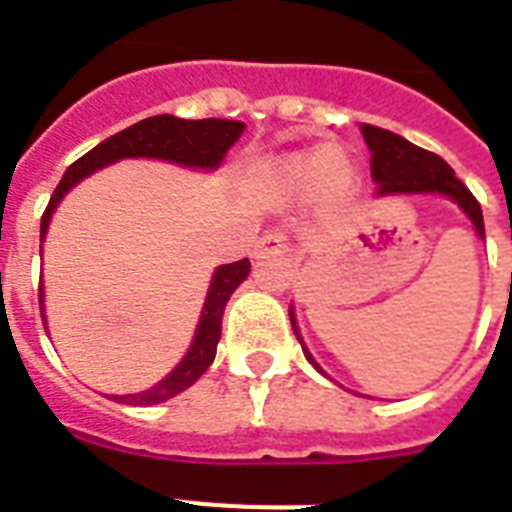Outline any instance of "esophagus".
Wrapping results in <instances>:
<instances>
[{"mask_svg": "<svg viewBox=\"0 0 512 512\" xmlns=\"http://www.w3.org/2000/svg\"><path fill=\"white\" fill-rule=\"evenodd\" d=\"M289 249V239L287 233L281 231H265L257 241V255H284Z\"/></svg>", "mask_w": 512, "mask_h": 512, "instance_id": "1", "label": "esophagus"}]
</instances>
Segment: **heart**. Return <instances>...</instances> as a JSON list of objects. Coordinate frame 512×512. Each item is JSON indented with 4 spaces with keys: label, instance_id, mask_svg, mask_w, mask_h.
<instances>
[{
    "label": "heart",
    "instance_id": "b5f03b06",
    "mask_svg": "<svg viewBox=\"0 0 512 512\" xmlns=\"http://www.w3.org/2000/svg\"><path fill=\"white\" fill-rule=\"evenodd\" d=\"M356 170L345 159L342 148H305L276 159L265 172V191L273 201L289 204L316 191L321 201L335 204L345 199L353 188Z\"/></svg>",
    "mask_w": 512,
    "mask_h": 512
}]
</instances>
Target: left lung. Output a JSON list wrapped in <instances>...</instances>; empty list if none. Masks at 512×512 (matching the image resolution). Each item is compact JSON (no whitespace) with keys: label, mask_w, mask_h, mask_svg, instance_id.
Listing matches in <instances>:
<instances>
[{"label":"left lung","mask_w":512,"mask_h":512,"mask_svg":"<svg viewBox=\"0 0 512 512\" xmlns=\"http://www.w3.org/2000/svg\"><path fill=\"white\" fill-rule=\"evenodd\" d=\"M361 135H364L366 146L372 151L369 170H372V180L377 183L380 196L382 193H446L449 199H454L465 209V215L476 225L478 236L484 239L481 204H478L476 196L468 191V185L454 175L452 167L441 156L414 146V143H409V140L396 135V132L380 130V127H372V124H364ZM289 319H292V329H295L297 340H300L292 311H289ZM300 345H303V340H300ZM303 353L319 369V364L313 361L305 345Z\"/></svg>","instance_id":"8db88e82"}]
</instances>
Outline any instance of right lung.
<instances>
[{
    "label": "right lung",
    "mask_w": 512,
    "mask_h": 512,
    "mask_svg": "<svg viewBox=\"0 0 512 512\" xmlns=\"http://www.w3.org/2000/svg\"><path fill=\"white\" fill-rule=\"evenodd\" d=\"M244 132V124L231 122V119H177V116L162 114L148 116L143 122L132 124L127 130L116 132L111 138H106L100 146L76 159L66 170L63 180L58 183L55 193L50 196V204L42 215V239L50 225L52 209L58 207V201L63 199V193L68 188H74L82 177L92 175L106 164H114L119 159H130V156H148V159H167V162L185 164V167H204L212 170L223 162L225 151L239 140ZM249 260H239V263L220 265L212 276L209 284L207 303L201 311L199 329H196V340H193L188 356L180 361L175 372L170 377H164L159 385L143 393H130V396H111L119 404H135V406H154L162 404L167 398L183 393L185 388H191L193 382L199 380L201 374L207 372L209 364L215 361L217 342H220V332H223V311L231 295L236 292L241 281L247 279ZM42 287H39V308H42ZM44 321V311H42Z\"/></svg>",
    "instance_id": "obj_1"
}]
</instances>
